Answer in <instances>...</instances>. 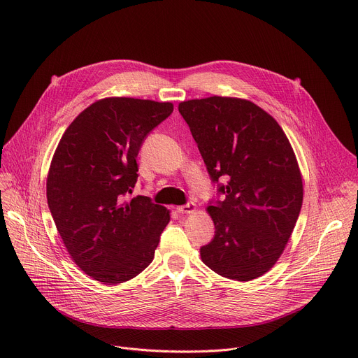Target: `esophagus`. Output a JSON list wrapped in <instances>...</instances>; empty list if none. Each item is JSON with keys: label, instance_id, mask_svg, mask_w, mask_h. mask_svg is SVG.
I'll return each instance as SVG.
<instances>
[{"label": "esophagus", "instance_id": "obj_1", "mask_svg": "<svg viewBox=\"0 0 358 358\" xmlns=\"http://www.w3.org/2000/svg\"><path fill=\"white\" fill-rule=\"evenodd\" d=\"M196 210H197V207H196V204H194V203H188L185 206L177 207V213L178 214H191V213H194Z\"/></svg>", "mask_w": 358, "mask_h": 358}]
</instances>
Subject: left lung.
<instances>
[{"instance_id": "8db88e82", "label": "left lung", "mask_w": 358, "mask_h": 358, "mask_svg": "<svg viewBox=\"0 0 358 358\" xmlns=\"http://www.w3.org/2000/svg\"><path fill=\"white\" fill-rule=\"evenodd\" d=\"M222 201L207 213L215 234L203 263L237 281L266 274L282 254L303 206V177L278 122L254 103L207 96L178 104Z\"/></svg>"}]
</instances>
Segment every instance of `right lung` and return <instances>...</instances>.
I'll list each match as a JSON object with an SVG mask.
<instances>
[{
	"label": "right lung",
	"instance_id": "right-lung-1",
	"mask_svg": "<svg viewBox=\"0 0 358 358\" xmlns=\"http://www.w3.org/2000/svg\"><path fill=\"white\" fill-rule=\"evenodd\" d=\"M171 103L108 96L92 103L62 134L47 177V200L73 262L91 278L120 284L154 258L170 211L148 197L128 200L137 155Z\"/></svg>",
	"mask_w": 358,
	"mask_h": 358
}]
</instances>
